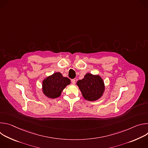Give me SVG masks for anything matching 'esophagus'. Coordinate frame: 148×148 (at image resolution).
Returning a JSON list of instances; mask_svg holds the SVG:
<instances>
[{
  "label": "esophagus",
  "mask_w": 148,
  "mask_h": 148,
  "mask_svg": "<svg viewBox=\"0 0 148 148\" xmlns=\"http://www.w3.org/2000/svg\"><path fill=\"white\" fill-rule=\"evenodd\" d=\"M71 83H72L73 84H75V80L74 79H71Z\"/></svg>",
  "instance_id": "esophagus-1"
}]
</instances>
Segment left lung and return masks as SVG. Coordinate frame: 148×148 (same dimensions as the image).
<instances>
[{"mask_svg":"<svg viewBox=\"0 0 148 148\" xmlns=\"http://www.w3.org/2000/svg\"><path fill=\"white\" fill-rule=\"evenodd\" d=\"M84 98L89 101L100 99L105 91V87L103 79L98 74L87 73L84 77L77 82Z\"/></svg>","mask_w":148,"mask_h":148,"instance_id":"obj_1","label":"left lung"}]
</instances>
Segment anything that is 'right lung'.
Wrapping results in <instances>:
<instances>
[{"mask_svg": "<svg viewBox=\"0 0 148 148\" xmlns=\"http://www.w3.org/2000/svg\"><path fill=\"white\" fill-rule=\"evenodd\" d=\"M70 83L69 78L63 77L59 72H56L44 79L42 82V91L47 98H57Z\"/></svg>", "mask_w": 148, "mask_h": 148, "instance_id": "right-lung-1", "label": "right lung"}]
</instances>
